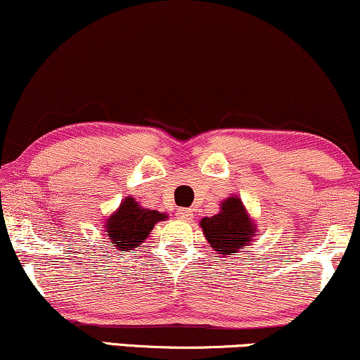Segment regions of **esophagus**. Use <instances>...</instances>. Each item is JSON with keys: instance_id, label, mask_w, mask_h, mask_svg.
Instances as JSON below:
<instances>
[{"instance_id": "34e87169", "label": "esophagus", "mask_w": 360, "mask_h": 360, "mask_svg": "<svg viewBox=\"0 0 360 360\" xmlns=\"http://www.w3.org/2000/svg\"><path fill=\"white\" fill-rule=\"evenodd\" d=\"M179 217L181 219H191V217H193V209H186V211H181L179 212Z\"/></svg>"}]
</instances>
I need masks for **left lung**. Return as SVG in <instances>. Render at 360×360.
Returning a JSON list of instances; mask_svg holds the SVG:
<instances>
[{
  "mask_svg": "<svg viewBox=\"0 0 360 360\" xmlns=\"http://www.w3.org/2000/svg\"><path fill=\"white\" fill-rule=\"evenodd\" d=\"M201 227L207 243L222 256L243 252L245 244H251L256 227L239 198H229L221 204V212L212 217H204Z\"/></svg>",
  "mask_w": 360,
  "mask_h": 360,
  "instance_id": "obj_1",
  "label": "left lung"
}]
</instances>
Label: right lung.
<instances>
[{
	"instance_id": "right-lung-1",
	"label": "right lung",
	"mask_w": 360,
	"mask_h": 360,
	"mask_svg": "<svg viewBox=\"0 0 360 360\" xmlns=\"http://www.w3.org/2000/svg\"><path fill=\"white\" fill-rule=\"evenodd\" d=\"M166 214L151 209H143L134 199L127 198L106 222V236L120 251H133L148 238L156 222L162 221Z\"/></svg>"
}]
</instances>
